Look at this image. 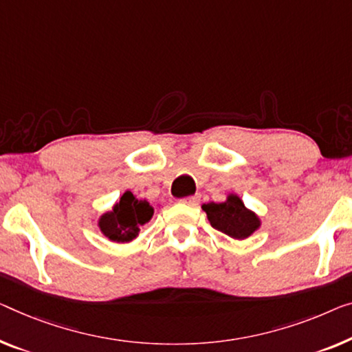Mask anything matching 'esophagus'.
I'll return each mask as SVG.
<instances>
[{"label": "esophagus", "instance_id": "esophagus-1", "mask_svg": "<svg viewBox=\"0 0 352 352\" xmlns=\"http://www.w3.org/2000/svg\"><path fill=\"white\" fill-rule=\"evenodd\" d=\"M199 199H201V197H199L197 194H196V196H188V197H183L180 202H182V204H186V206H191V207H194V206H197Z\"/></svg>", "mask_w": 352, "mask_h": 352}]
</instances>
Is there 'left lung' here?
Wrapping results in <instances>:
<instances>
[{"mask_svg":"<svg viewBox=\"0 0 352 352\" xmlns=\"http://www.w3.org/2000/svg\"><path fill=\"white\" fill-rule=\"evenodd\" d=\"M202 208L212 228L232 239L250 237L259 228L258 217L234 194H230L226 202L204 204Z\"/></svg>","mask_w":352,"mask_h":352,"instance_id":"8db88e82","label":"left lung"}]
</instances>
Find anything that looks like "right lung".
I'll return each instance as SVG.
<instances>
[{
  "label": "right lung",
  "instance_id": "right-lung-1",
  "mask_svg": "<svg viewBox=\"0 0 352 352\" xmlns=\"http://www.w3.org/2000/svg\"><path fill=\"white\" fill-rule=\"evenodd\" d=\"M153 208L146 201H138L133 192L126 191L112 212L102 214L99 228L112 242H131L139 232V226L148 221Z\"/></svg>",
  "mask_w": 352,
  "mask_h": 352
}]
</instances>
